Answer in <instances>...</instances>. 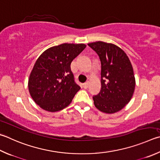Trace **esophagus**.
Here are the masks:
<instances>
[{
    "instance_id": "esophagus-1",
    "label": "esophagus",
    "mask_w": 160,
    "mask_h": 160,
    "mask_svg": "<svg viewBox=\"0 0 160 160\" xmlns=\"http://www.w3.org/2000/svg\"><path fill=\"white\" fill-rule=\"evenodd\" d=\"M89 81H87L86 82H85L83 84V88L85 89H88V87H89Z\"/></svg>"
}]
</instances>
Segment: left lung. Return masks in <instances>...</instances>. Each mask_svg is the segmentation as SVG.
<instances>
[{"label": "left lung", "instance_id": "8db88e82", "mask_svg": "<svg viewBox=\"0 0 160 160\" xmlns=\"http://www.w3.org/2000/svg\"><path fill=\"white\" fill-rule=\"evenodd\" d=\"M99 57L101 63V89L93 97L96 108L112 114L122 109L134 92L136 81L132 63L127 54L112 43H88Z\"/></svg>", "mask_w": 160, "mask_h": 160}]
</instances>
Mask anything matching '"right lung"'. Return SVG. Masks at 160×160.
Listing matches in <instances>:
<instances>
[{"mask_svg": "<svg viewBox=\"0 0 160 160\" xmlns=\"http://www.w3.org/2000/svg\"><path fill=\"white\" fill-rule=\"evenodd\" d=\"M85 48V44L63 43L48 49L38 58L28 86L40 108L57 112L71 103L80 88L75 82L71 63Z\"/></svg>", "mask_w": 160, "mask_h": 160, "instance_id": "obj_1", "label": "right lung"}]
</instances>
